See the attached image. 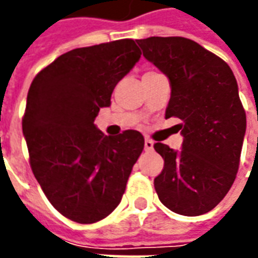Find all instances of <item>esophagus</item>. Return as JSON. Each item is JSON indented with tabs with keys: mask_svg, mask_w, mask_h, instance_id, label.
Segmentation results:
<instances>
[{
	"mask_svg": "<svg viewBox=\"0 0 258 258\" xmlns=\"http://www.w3.org/2000/svg\"><path fill=\"white\" fill-rule=\"evenodd\" d=\"M153 141L149 140V138H146L145 140V151H153Z\"/></svg>",
	"mask_w": 258,
	"mask_h": 258,
	"instance_id": "esophagus-1",
	"label": "esophagus"
}]
</instances>
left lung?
<instances>
[{"label":"left lung","instance_id":"8db88e82","mask_svg":"<svg viewBox=\"0 0 258 258\" xmlns=\"http://www.w3.org/2000/svg\"><path fill=\"white\" fill-rule=\"evenodd\" d=\"M137 44L170 81L166 118L182 120L179 151L155 144L164 159L155 189L177 214H205L224 199L238 173L246 113L236 79L221 58L184 37H149Z\"/></svg>","mask_w":258,"mask_h":258}]
</instances>
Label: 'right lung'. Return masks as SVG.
<instances>
[{"instance_id":"1","label":"right lung","mask_w":258,"mask_h":258,"mask_svg":"<svg viewBox=\"0 0 258 258\" xmlns=\"http://www.w3.org/2000/svg\"><path fill=\"white\" fill-rule=\"evenodd\" d=\"M140 58L128 38L76 48L31 83L22 121L31 170L51 205L72 221L92 224L109 216L144 151L140 131L106 137L94 124Z\"/></svg>"}]
</instances>
